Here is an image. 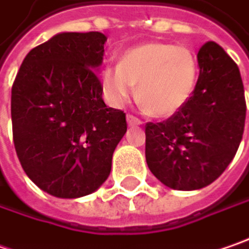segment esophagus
I'll return each instance as SVG.
<instances>
[{
	"label": "esophagus",
	"instance_id": "esophagus-1",
	"mask_svg": "<svg viewBox=\"0 0 249 249\" xmlns=\"http://www.w3.org/2000/svg\"><path fill=\"white\" fill-rule=\"evenodd\" d=\"M126 123L128 125H141L142 124V121L141 120H138L136 117L134 115H126Z\"/></svg>",
	"mask_w": 249,
	"mask_h": 249
}]
</instances>
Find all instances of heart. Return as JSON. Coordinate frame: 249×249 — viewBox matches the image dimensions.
<instances>
[{"mask_svg":"<svg viewBox=\"0 0 249 249\" xmlns=\"http://www.w3.org/2000/svg\"><path fill=\"white\" fill-rule=\"evenodd\" d=\"M198 78L191 50L163 41H147L126 50L118 65L100 73L106 100L121 107L135 92L146 113L157 118L177 114L188 103Z\"/></svg>","mask_w":249,"mask_h":249,"instance_id":"obj_1","label":"heart"}]
</instances>
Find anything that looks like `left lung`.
<instances>
[{
	"mask_svg": "<svg viewBox=\"0 0 249 249\" xmlns=\"http://www.w3.org/2000/svg\"><path fill=\"white\" fill-rule=\"evenodd\" d=\"M199 76L192 96L163 123L146 124V163L166 187L195 191L230 164L245 125L244 85L237 64L214 41L198 53Z\"/></svg>",
	"mask_w": 249,
	"mask_h": 249,
	"instance_id": "left-lung-1",
	"label": "left lung"
}]
</instances>
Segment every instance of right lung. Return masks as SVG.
Here are the masks:
<instances>
[{
    "mask_svg": "<svg viewBox=\"0 0 249 249\" xmlns=\"http://www.w3.org/2000/svg\"><path fill=\"white\" fill-rule=\"evenodd\" d=\"M100 32H62L29 51L12 86L17 155L38 188L75 199L100 188L126 132L125 114L107 107L96 72Z\"/></svg>",
    "mask_w": 249,
    "mask_h": 249,
    "instance_id": "add662e5",
    "label": "right lung"
}]
</instances>
